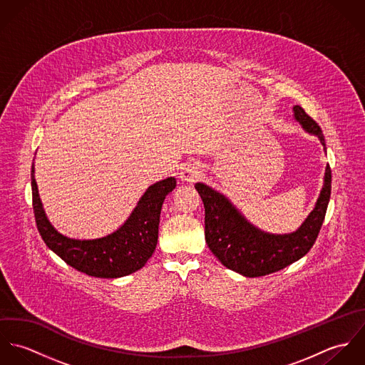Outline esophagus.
Instances as JSON below:
<instances>
[{"mask_svg": "<svg viewBox=\"0 0 365 365\" xmlns=\"http://www.w3.org/2000/svg\"><path fill=\"white\" fill-rule=\"evenodd\" d=\"M201 167L195 163H187L182 165L181 168V173H180V177L182 181H187V182H194L197 181L200 177H201Z\"/></svg>", "mask_w": 365, "mask_h": 365, "instance_id": "34e87169", "label": "esophagus"}]
</instances>
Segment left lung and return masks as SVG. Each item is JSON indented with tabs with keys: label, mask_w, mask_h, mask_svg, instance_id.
<instances>
[{
	"label": "left lung",
	"mask_w": 365,
	"mask_h": 365,
	"mask_svg": "<svg viewBox=\"0 0 365 365\" xmlns=\"http://www.w3.org/2000/svg\"><path fill=\"white\" fill-rule=\"evenodd\" d=\"M292 112L295 120L307 133L320 140L326 152L324 136L319 125L299 105H295ZM195 190L205 208V240L210 252L226 268L255 278L279 271L311 250L330 200L331 171L327 164L320 194L302 225L295 232L284 235L268 233L256 227L226 195L207 184L197 182Z\"/></svg>",
	"instance_id": "obj_1"
}]
</instances>
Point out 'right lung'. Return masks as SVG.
I'll return each instance as SVG.
<instances>
[{"mask_svg":"<svg viewBox=\"0 0 365 365\" xmlns=\"http://www.w3.org/2000/svg\"><path fill=\"white\" fill-rule=\"evenodd\" d=\"M31 184L36 226L53 253L87 275L120 278L140 269L156 250L161 207L175 188L177 180L167 177L152 184L115 232L84 240L61 235L48 219L35 180V164H32Z\"/></svg>","mask_w":365,"mask_h":365,"instance_id":"1","label":"right lung"}]
</instances>
